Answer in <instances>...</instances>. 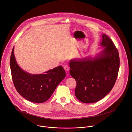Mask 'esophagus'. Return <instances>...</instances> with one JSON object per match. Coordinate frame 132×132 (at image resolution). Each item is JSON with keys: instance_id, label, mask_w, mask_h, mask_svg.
Wrapping results in <instances>:
<instances>
[{"instance_id": "34e87169", "label": "esophagus", "mask_w": 132, "mask_h": 132, "mask_svg": "<svg viewBox=\"0 0 132 132\" xmlns=\"http://www.w3.org/2000/svg\"><path fill=\"white\" fill-rule=\"evenodd\" d=\"M63 68H64V69L66 71H67V72H68V71H69V69H70L69 66H68V65H65V66L63 67Z\"/></svg>"}]
</instances>
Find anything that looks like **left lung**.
<instances>
[{
  "label": "left lung",
  "mask_w": 132,
  "mask_h": 132,
  "mask_svg": "<svg viewBox=\"0 0 132 132\" xmlns=\"http://www.w3.org/2000/svg\"><path fill=\"white\" fill-rule=\"evenodd\" d=\"M104 47L94 58L70 61V74L75 79L76 97L84 103L96 102L108 94L116 82L119 69L118 51L108 36L103 34Z\"/></svg>",
  "instance_id": "obj_1"
}]
</instances>
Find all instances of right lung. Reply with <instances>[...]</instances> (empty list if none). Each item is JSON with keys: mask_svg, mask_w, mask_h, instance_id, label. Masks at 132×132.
Masks as SVG:
<instances>
[{"mask_svg": "<svg viewBox=\"0 0 132 132\" xmlns=\"http://www.w3.org/2000/svg\"><path fill=\"white\" fill-rule=\"evenodd\" d=\"M13 47L10 58V68L13 81L18 93L27 100L36 103L47 101L66 74L60 65L44 74H31L19 66Z\"/></svg>", "mask_w": 132, "mask_h": 132, "instance_id": "right-lung-1", "label": "right lung"}]
</instances>
